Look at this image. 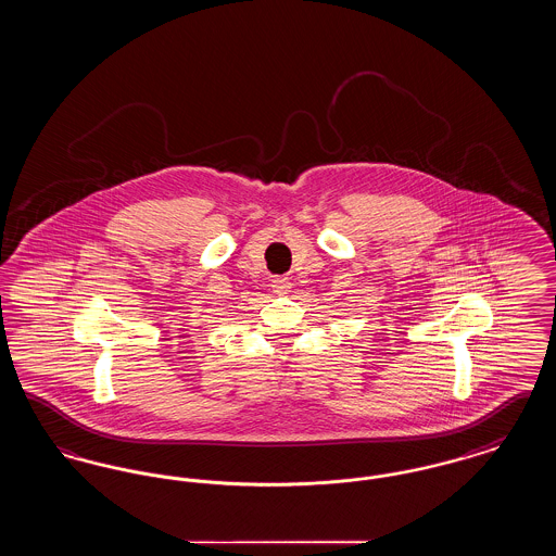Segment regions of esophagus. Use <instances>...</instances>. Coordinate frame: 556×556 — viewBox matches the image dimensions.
I'll return each instance as SVG.
<instances>
[{
	"instance_id": "esophagus-1",
	"label": "esophagus",
	"mask_w": 556,
	"mask_h": 556,
	"mask_svg": "<svg viewBox=\"0 0 556 556\" xmlns=\"http://www.w3.org/2000/svg\"><path fill=\"white\" fill-rule=\"evenodd\" d=\"M270 283H273V291H277V293H286L291 288L288 277H275Z\"/></svg>"
}]
</instances>
